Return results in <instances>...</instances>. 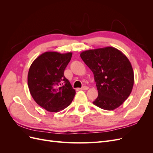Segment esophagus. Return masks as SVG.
Segmentation results:
<instances>
[{"mask_svg":"<svg viewBox=\"0 0 153 153\" xmlns=\"http://www.w3.org/2000/svg\"><path fill=\"white\" fill-rule=\"evenodd\" d=\"M81 90H84V91H85V90H87V89H89V87H88L87 86H83L81 89H80Z\"/></svg>","mask_w":153,"mask_h":153,"instance_id":"34e87169","label":"esophagus"}]
</instances>
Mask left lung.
<instances>
[{
	"instance_id": "1",
	"label": "left lung",
	"mask_w": 153,
	"mask_h": 153,
	"mask_svg": "<svg viewBox=\"0 0 153 153\" xmlns=\"http://www.w3.org/2000/svg\"><path fill=\"white\" fill-rule=\"evenodd\" d=\"M80 57L94 74L98 96L93 104L106 110L121 106L130 95L134 84L133 70L126 55L108 47L84 51Z\"/></svg>"
}]
</instances>
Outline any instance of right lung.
Returning <instances> with one entry per match:
<instances>
[{
	"mask_svg": "<svg viewBox=\"0 0 153 153\" xmlns=\"http://www.w3.org/2000/svg\"><path fill=\"white\" fill-rule=\"evenodd\" d=\"M72 53L47 52L29 68L27 82L36 102L48 112H57L71 104L76 92L64 75Z\"/></svg>",
	"mask_w": 153,
	"mask_h": 153,
	"instance_id": "add662e5",
	"label": "right lung"
}]
</instances>
